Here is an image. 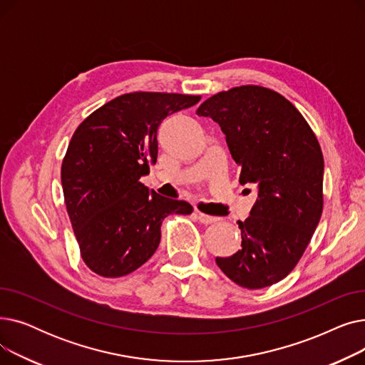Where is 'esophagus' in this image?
<instances>
[{
    "label": "esophagus",
    "instance_id": "esophagus-1",
    "mask_svg": "<svg viewBox=\"0 0 365 365\" xmlns=\"http://www.w3.org/2000/svg\"><path fill=\"white\" fill-rule=\"evenodd\" d=\"M198 220L204 225H212V223H216L219 222L220 219L219 217H213V216H208V215H204L201 212H198Z\"/></svg>",
    "mask_w": 365,
    "mask_h": 365
}]
</instances>
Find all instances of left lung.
Returning <instances> with one entry per match:
<instances>
[{
    "label": "left lung",
    "instance_id": "1",
    "mask_svg": "<svg viewBox=\"0 0 365 365\" xmlns=\"http://www.w3.org/2000/svg\"><path fill=\"white\" fill-rule=\"evenodd\" d=\"M226 136L240 182L257 183L250 216L238 220L241 248L216 257L222 272L248 290L289 275L308 247L322 215L324 158L315 133L296 106L262 86L213 94L197 109Z\"/></svg>",
    "mask_w": 365,
    "mask_h": 365
}]
</instances>
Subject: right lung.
<instances>
[{"label":"right lung","mask_w":365,"mask_h":365,"mask_svg":"<svg viewBox=\"0 0 365 365\" xmlns=\"http://www.w3.org/2000/svg\"><path fill=\"white\" fill-rule=\"evenodd\" d=\"M201 96L121 94L76 127L62 161L66 212L84 263L103 278L134 272L155 253L161 223L192 205L149 192L140 178L157 163L158 127Z\"/></svg>","instance_id":"1"}]
</instances>
